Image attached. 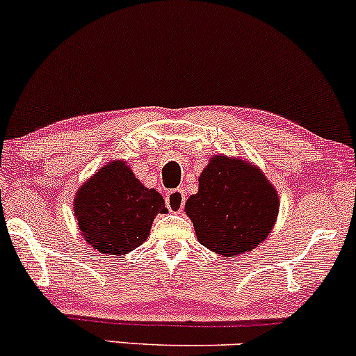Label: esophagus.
Instances as JSON below:
<instances>
[{
    "instance_id": "1",
    "label": "esophagus",
    "mask_w": 356,
    "mask_h": 356,
    "mask_svg": "<svg viewBox=\"0 0 356 356\" xmlns=\"http://www.w3.org/2000/svg\"><path fill=\"white\" fill-rule=\"evenodd\" d=\"M184 204H186L184 189H174L165 195V206L170 212H182Z\"/></svg>"
}]
</instances>
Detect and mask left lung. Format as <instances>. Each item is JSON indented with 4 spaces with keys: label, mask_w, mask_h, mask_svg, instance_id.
I'll use <instances>...</instances> for the list:
<instances>
[{
    "label": "left lung",
    "mask_w": 356,
    "mask_h": 356,
    "mask_svg": "<svg viewBox=\"0 0 356 356\" xmlns=\"http://www.w3.org/2000/svg\"><path fill=\"white\" fill-rule=\"evenodd\" d=\"M277 192L248 162L216 155L199 177V192L186 202L199 243L224 257L259 246L280 209Z\"/></svg>",
    "instance_id": "1"
}]
</instances>
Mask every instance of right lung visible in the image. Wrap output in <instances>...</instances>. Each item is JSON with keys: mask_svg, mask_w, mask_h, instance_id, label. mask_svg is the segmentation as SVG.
I'll return each mask as SVG.
<instances>
[{"mask_svg": "<svg viewBox=\"0 0 356 356\" xmlns=\"http://www.w3.org/2000/svg\"><path fill=\"white\" fill-rule=\"evenodd\" d=\"M83 239L102 254L122 256L140 246L164 197L147 189L125 162H112L76 192L73 206Z\"/></svg>", "mask_w": 356, "mask_h": 356, "instance_id": "add662e5", "label": "right lung"}]
</instances>
